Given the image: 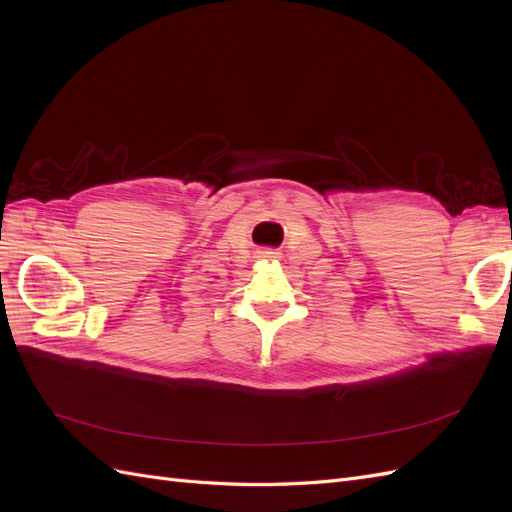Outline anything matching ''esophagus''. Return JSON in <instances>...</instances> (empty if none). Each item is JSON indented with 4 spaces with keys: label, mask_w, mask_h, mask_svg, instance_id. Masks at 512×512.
Returning <instances> with one entry per match:
<instances>
[{
    "label": "esophagus",
    "mask_w": 512,
    "mask_h": 512,
    "mask_svg": "<svg viewBox=\"0 0 512 512\" xmlns=\"http://www.w3.org/2000/svg\"><path fill=\"white\" fill-rule=\"evenodd\" d=\"M273 252H265V258H275V256H271Z\"/></svg>",
    "instance_id": "34e87169"
}]
</instances>
